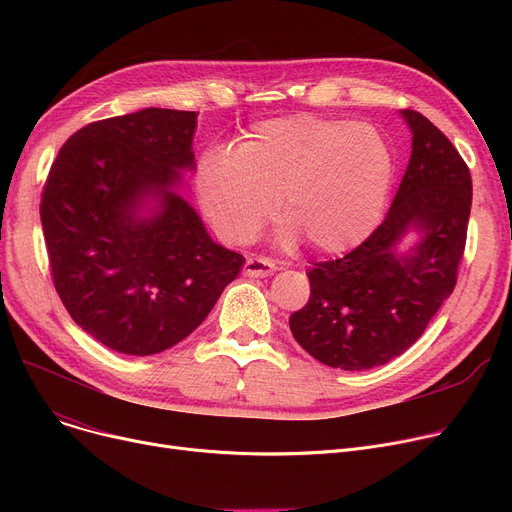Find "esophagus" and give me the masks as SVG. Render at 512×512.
Returning a JSON list of instances; mask_svg holds the SVG:
<instances>
[{"label":"esophagus","mask_w":512,"mask_h":512,"mask_svg":"<svg viewBox=\"0 0 512 512\" xmlns=\"http://www.w3.org/2000/svg\"><path fill=\"white\" fill-rule=\"evenodd\" d=\"M276 270H278L276 261L267 259V257H249L245 263V274L249 278H265V276L274 274Z\"/></svg>","instance_id":"esophagus-1"}]
</instances>
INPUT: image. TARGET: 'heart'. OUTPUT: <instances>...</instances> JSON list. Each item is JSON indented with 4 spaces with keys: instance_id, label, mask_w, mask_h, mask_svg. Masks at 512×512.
Returning a JSON list of instances; mask_svg holds the SVG:
<instances>
[{
    "instance_id": "obj_1",
    "label": "heart",
    "mask_w": 512,
    "mask_h": 512,
    "mask_svg": "<svg viewBox=\"0 0 512 512\" xmlns=\"http://www.w3.org/2000/svg\"><path fill=\"white\" fill-rule=\"evenodd\" d=\"M396 161L369 124L297 114L255 124L232 151H207L195 170L203 213L224 240L247 242L276 213L284 245L301 236L319 253H344L386 211Z\"/></svg>"
}]
</instances>
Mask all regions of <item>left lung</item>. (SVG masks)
Listing matches in <instances>:
<instances>
[{
	"label": "left lung",
	"mask_w": 512,
	"mask_h": 512,
	"mask_svg": "<svg viewBox=\"0 0 512 512\" xmlns=\"http://www.w3.org/2000/svg\"><path fill=\"white\" fill-rule=\"evenodd\" d=\"M405 176L384 222L340 259L313 263L309 303L290 315V332L319 363L344 371L380 367L425 332L456 286L465 253L473 184L446 134L415 110ZM422 238L398 254L404 234Z\"/></svg>",
	"instance_id": "left-lung-1"
}]
</instances>
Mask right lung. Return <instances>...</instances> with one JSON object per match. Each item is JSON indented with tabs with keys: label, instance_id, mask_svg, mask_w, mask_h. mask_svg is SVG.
Masks as SVG:
<instances>
[{
	"label": "right lung",
	"instance_id": "add662e5",
	"mask_svg": "<svg viewBox=\"0 0 512 512\" xmlns=\"http://www.w3.org/2000/svg\"><path fill=\"white\" fill-rule=\"evenodd\" d=\"M197 116L147 107L91 122L62 145L45 180L53 286L76 324L112 351L147 357L178 344L245 263L215 245L176 193L180 170L195 168Z\"/></svg>",
	"mask_w": 512,
	"mask_h": 512
}]
</instances>
